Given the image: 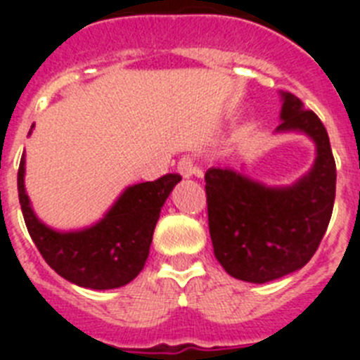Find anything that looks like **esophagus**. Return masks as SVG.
Wrapping results in <instances>:
<instances>
[{"label": "esophagus", "mask_w": 360, "mask_h": 360, "mask_svg": "<svg viewBox=\"0 0 360 360\" xmlns=\"http://www.w3.org/2000/svg\"><path fill=\"white\" fill-rule=\"evenodd\" d=\"M178 173L182 174L184 178L189 176H202V169H200V165L196 164V160L191 155H184L180 160H178Z\"/></svg>", "instance_id": "34e87169"}]
</instances>
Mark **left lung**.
<instances>
[{
	"label": "left lung",
	"mask_w": 360,
	"mask_h": 360,
	"mask_svg": "<svg viewBox=\"0 0 360 360\" xmlns=\"http://www.w3.org/2000/svg\"><path fill=\"white\" fill-rule=\"evenodd\" d=\"M278 131H303L316 164L292 187H265L232 169L205 173L209 232L219 265L232 278L266 283L295 272L316 254L335 200V160L326 128L295 95L283 94Z\"/></svg>",
	"instance_id": "1"
}]
</instances>
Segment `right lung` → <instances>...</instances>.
<instances>
[{
	"label": "right lung",
	"mask_w": 360,
	"mask_h": 360,
	"mask_svg": "<svg viewBox=\"0 0 360 360\" xmlns=\"http://www.w3.org/2000/svg\"><path fill=\"white\" fill-rule=\"evenodd\" d=\"M25 157L18 171V193L32 241L57 274L73 285L108 290L128 285L141 274L151 247L160 209L182 176L169 173L155 182L124 191L94 227L56 232L36 218L25 193Z\"/></svg>",
	"instance_id": "right-lung-1"
}]
</instances>
